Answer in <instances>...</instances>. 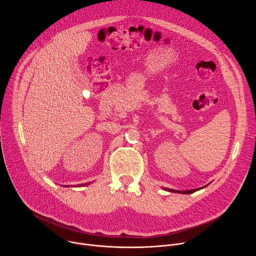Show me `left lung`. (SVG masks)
<instances>
[{"label": "left lung", "instance_id": "obj_1", "mask_svg": "<svg viewBox=\"0 0 256 256\" xmlns=\"http://www.w3.org/2000/svg\"><path fill=\"white\" fill-rule=\"evenodd\" d=\"M166 190H168V192H177V194H192V192H196V190H198L200 188H196V190H182V192H179V190H169V188H165Z\"/></svg>", "mask_w": 256, "mask_h": 256}]
</instances>
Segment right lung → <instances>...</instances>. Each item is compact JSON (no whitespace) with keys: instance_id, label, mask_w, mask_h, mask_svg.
<instances>
[{"instance_id":"obj_1","label":"right lung","mask_w":256,"mask_h":256,"mask_svg":"<svg viewBox=\"0 0 256 256\" xmlns=\"http://www.w3.org/2000/svg\"><path fill=\"white\" fill-rule=\"evenodd\" d=\"M88 184H90V182H88V184H80L79 186H88Z\"/></svg>"}]
</instances>
